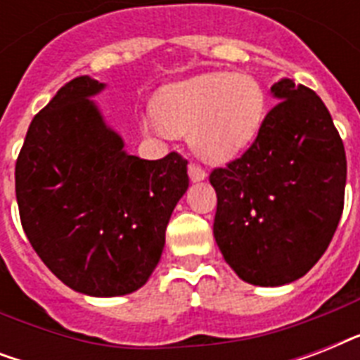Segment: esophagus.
<instances>
[{
    "instance_id": "34e87169",
    "label": "esophagus",
    "mask_w": 360,
    "mask_h": 360,
    "mask_svg": "<svg viewBox=\"0 0 360 360\" xmlns=\"http://www.w3.org/2000/svg\"><path fill=\"white\" fill-rule=\"evenodd\" d=\"M188 177H191L192 183H200V181H203L205 177H207V174H205V169L200 168L198 164H188Z\"/></svg>"
}]
</instances>
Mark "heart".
<instances>
[{"mask_svg":"<svg viewBox=\"0 0 360 360\" xmlns=\"http://www.w3.org/2000/svg\"><path fill=\"white\" fill-rule=\"evenodd\" d=\"M160 127L188 134L191 147L207 162H230L257 136L265 93L256 78L209 72L162 87L153 101Z\"/></svg>","mask_w":360,"mask_h":360,"instance_id":"obj_1","label":"heart"}]
</instances>
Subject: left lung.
<instances>
[{
	"label": "left lung",
	"instance_id": "left-lung-1",
	"mask_svg": "<svg viewBox=\"0 0 360 360\" xmlns=\"http://www.w3.org/2000/svg\"><path fill=\"white\" fill-rule=\"evenodd\" d=\"M278 101L240 158L209 177L213 233L226 263L248 284L295 282L318 263L340 222L346 151L323 101L282 78Z\"/></svg>",
	"mask_w": 360,
	"mask_h": 360
}]
</instances>
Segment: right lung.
<instances>
[{
    "mask_svg": "<svg viewBox=\"0 0 360 360\" xmlns=\"http://www.w3.org/2000/svg\"><path fill=\"white\" fill-rule=\"evenodd\" d=\"M106 84L80 76L33 117L16 160V202L31 246L70 290L117 297L157 267L166 226L188 188L186 160H143L91 101Z\"/></svg>",
    "mask_w": 360,
    "mask_h": 360,
    "instance_id": "obj_1",
    "label": "right lung"
}]
</instances>
